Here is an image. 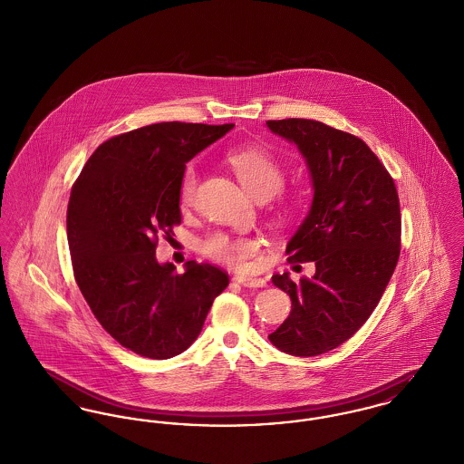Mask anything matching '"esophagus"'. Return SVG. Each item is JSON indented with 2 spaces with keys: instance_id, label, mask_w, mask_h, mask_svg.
Wrapping results in <instances>:
<instances>
[{
  "instance_id": "1",
  "label": "esophagus",
  "mask_w": 464,
  "mask_h": 464,
  "mask_svg": "<svg viewBox=\"0 0 464 464\" xmlns=\"http://www.w3.org/2000/svg\"><path fill=\"white\" fill-rule=\"evenodd\" d=\"M234 281H237L239 285L247 286V288H260L266 285V281L262 278H255V276H245V275H237Z\"/></svg>"
}]
</instances>
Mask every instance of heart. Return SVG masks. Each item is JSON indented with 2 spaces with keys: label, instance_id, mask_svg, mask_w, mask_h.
Masks as SVG:
<instances>
[{
  "label": "heart",
  "instance_id": "1",
  "mask_svg": "<svg viewBox=\"0 0 464 464\" xmlns=\"http://www.w3.org/2000/svg\"><path fill=\"white\" fill-rule=\"evenodd\" d=\"M230 167L247 191L258 198L267 200L276 195L285 185V169L278 158L262 148L236 150L227 156ZM198 185V174L193 165H188L179 183V202L183 208L191 206ZM301 208V197L292 193L278 200L279 217H292ZM202 251L230 267H245L258 251V241L253 237H230L215 234L202 243Z\"/></svg>",
  "mask_w": 464,
  "mask_h": 464
}]
</instances>
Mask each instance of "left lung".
Instances as JSON below:
<instances>
[{
    "instance_id": "8db88e82",
    "label": "left lung",
    "mask_w": 464,
    "mask_h": 464,
    "mask_svg": "<svg viewBox=\"0 0 464 464\" xmlns=\"http://www.w3.org/2000/svg\"><path fill=\"white\" fill-rule=\"evenodd\" d=\"M267 126L308 161L313 204L286 255L290 264L316 267L313 278L297 283L288 273L273 276L292 311L269 340L290 355L313 357L350 340L378 306L401 251L400 197L362 139L313 120Z\"/></svg>"
}]
</instances>
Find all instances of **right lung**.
I'll list each match as a JSON object with an SVG mask.
<instances>
[{"label": "right lung", "instance_id": "obj_1", "mask_svg": "<svg viewBox=\"0 0 464 464\" xmlns=\"http://www.w3.org/2000/svg\"><path fill=\"white\" fill-rule=\"evenodd\" d=\"M234 124L155 123L96 148L72 186L66 234L73 278L100 325L140 357L170 359L197 340L228 275L156 262L158 237L181 225L189 161Z\"/></svg>", "mask_w": 464, "mask_h": 464}]
</instances>
